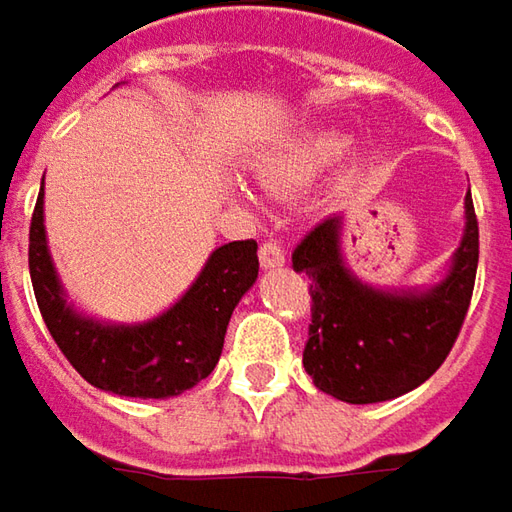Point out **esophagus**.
Here are the masks:
<instances>
[{"instance_id": "1", "label": "esophagus", "mask_w": 512, "mask_h": 512, "mask_svg": "<svg viewBox=\"0 0 512 512\" xmlns=\"http://www.w3.org/2000/svg\"><path fill=\"white\" fill-rule=\"evenodd\" d=\"M259 262H262V268H282L285 265V250H282V244L273 242V239H268V242L259 247Z\"/></svg>"}]
</instances>
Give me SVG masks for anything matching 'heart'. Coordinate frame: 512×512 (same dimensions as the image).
I'll return each instance as SVG.
<instances>
[{"instance_id": "obj_1", "label": "heart", "mask_w": 512, "mask_h": 512, "mask_svg": "<svg viewBox=\"0 0 512 512\" xmlns=\"http://www.w3.org/2000/svg\"><path fill=\"white\" fill-rule=\"evenodd\" d=\"M345 149H348V138L345 135H317L305 146H299L282 169L288 175H305V172L317 169L320 164H328V161L340 158Z\"/></svg>"}]
</instances>
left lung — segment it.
<instances>
[{
	"instance_id": "1",
	"label": "left lung",
	"mask_w": 512,
	"mask_h": 512,
	"mask_svg": "<svg viewBox=\"0 0 512 512\" xmlns=\"http://www.w3.org/2000/svg\"><path fill=\"white\" fill-rule=\"evenodd\" d=\"M464 239L447 279L426 291H380L345 268L343 218L320 221L294 250V270L311 282V325L302 366L314 386L345 403L406 395L447 360L473 299L478 218L464 198Z\"/></svg>"
}]
</instances>
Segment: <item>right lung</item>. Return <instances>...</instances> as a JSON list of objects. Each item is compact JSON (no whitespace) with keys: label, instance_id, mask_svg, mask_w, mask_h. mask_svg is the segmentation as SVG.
<instances>
[{"label":"right lung","instance_id":"right-lung-1","mask_svg":"<svg viewBox=\"0 0 512 512\" xmlns=\"http://www.w3.org/2000/svg\"><path fill=\"white\" fill-rule=\"evenodd\" d=\"M42 221L39 190L28 233L34 296L54 343L91 386L120 397H175L216 369L233 308L259 276L253 239L216 247L190 291L161 317L112 325L77 314L65 302Z\"/></svg>","mask_w":512,"mask_h":512}]
</instances>
